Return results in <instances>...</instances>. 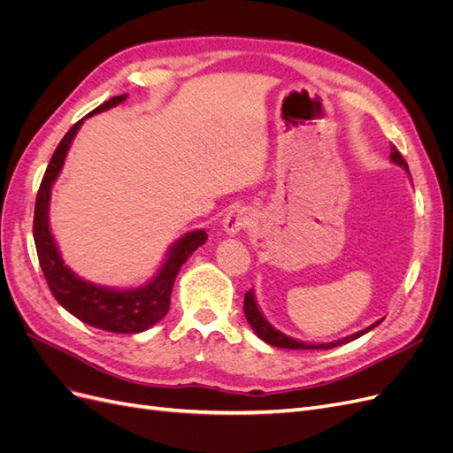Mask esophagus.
I'll list each match as a JSON object with an SVG mask.
<instances>
[{
	"instance_id": "1",
	"label": "esophagus",
	"mask_w": 453,
	"mask_h": 453,
	"mask_svg": "<svg viewBox=\"0 0 453 453\" xmlns=\"http://www.w3.org/2000/svg\"><path fill=\"white\" fill-rule=\"evenodd\" d=\"M253 225V213L245 208H234L230 210L225 217L223 226L228 236H236L242 230L250 228Z\"/></svg>"
}]
</instances>
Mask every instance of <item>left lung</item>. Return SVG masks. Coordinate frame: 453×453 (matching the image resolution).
<instances>
[{"instance_id": "left-lung-1", "label": "left lung", "mask_w": 453, "mask_h": 453, "mask_svg": "<svg viewBox=\"0 0 453 453\" xmlns=\"http://www.w3.org/2000/svg\"><path fill=\"white\" fill-rule=\"evenodd\" d=\"M391 160L396 164V166H401V168L410 175L408 164H406V160L403 158V155L399 153V149H396L395 145H391ZM243 311H245V318H248L250 325L253 326L255 334H257L260 340H265L266 344H270V346L285 348V349H331V348H336V346H342V344H348V342H351V340H355V338H359V336L366 334L368 331H372L374 326H378V325L383 321V319H380V321L372 323L370 326H366L365 331H359V333L349 334V336H346V338L334 340V342H328V344H306V342L295 340V338H291V336H287V334L276 331V328H273V326L265 319L263 311L258 310L253 291H248V293H245V296H243Z\"/></svg>"}]
</instances>
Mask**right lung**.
Listing matches in <instances>:
<instances>
[{
    "label": "right lung",
    "instance_id": "right-lung-1",
    "mask_svg": "<svg viewBox=\"0 0 453 453\" xmlns=\"http://www.w3.org/2000/svg\"><path fill=\"white\" fill-rule=\"evenodd\" d=\"M127 96L128 94L115 96V98L96 107L87 117L119 105L120 102L127 100ZM85 119H81L67 130L57 150H54L43 180H41L34 211V240L37 258L41 270L45 273V280L49 283L52 296L58 300V304L62 308L75 315L77 319L90 326L102 328V331L107 333H143L168 313L170 296L177 273H180L181 266L187 263V258L193 255L202 243H205L208 234H205V230L187 232L183 238H180L172 245L168 257L164 260V265L157 276L147 285L138 287V289L117 291L109 289V287L94 285L90 281H85L83 278H79L75 272L67 268L49 228V202L52 183L57 181V177L64 166L67 150H70L75 134L81 128V125H83Z\"/></svg>",
    "mask_w": 453,
    "mask_h": 453
}]
</instances>
